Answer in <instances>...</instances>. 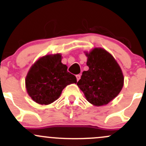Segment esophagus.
<instances>
[{
  "label": "esophagus",
  "mask_w": 146,
  "mask_h": 146,
  "mask_svg": "<svg viewBox=\"0 0 146 146\" xmlns=\"http://www.w3.org/2000/svg\"><path fill=\"white\" fill-rule=\"evenodd\" d=\"M80 78H81V75H76V78H77V80L79 81V80H80Z\"/></svg>",
  "instance_id": "obj_1"
}]
</instances>
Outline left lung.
<instances>
[{
  "label": "left lung",
  "mask_w": 146,
  "mask_h": 146,
  "mask_svg": "<svg viewBox=\"0 0 146 146\" xmlns=\"http://www.w3.org/2000/svg\"><path fill=\"white\" fill-rule=\"evenodd\" d=\"M86 64L77 85L93 105H106L116 98L123 86V75L119 65L110 53L102 48H95L89 53Z\"/></svg>",
  "instance_id": "1"
}]
</instances>
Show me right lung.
<instances>
[{"instance_id": "obj_1", "label": "right lung", "mask_w": 146, "mask_h": 146, "mask_svg": "<svg viewBox=\"0 0 146 146\" xmlns=\"http://www.w3.org/2000/svg\"><path fill=\"white\" fill-rule=\"evenodd\" d=\"M60 53L42 57L30 68L26 79L27 91L39 104L48 105L59 98L67 85L77 83L76 77L67 71Z\"/></svg>"}]
</instances>
